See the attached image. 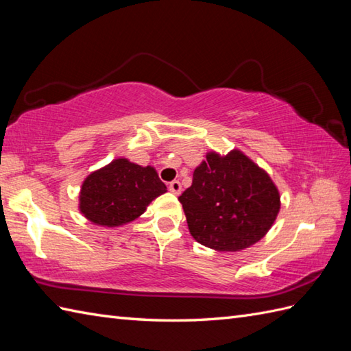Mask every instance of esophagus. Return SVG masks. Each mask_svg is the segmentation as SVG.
Returning a JSON list of instances; mask_svg holds the SVG:
<instances>
[{"instance_id":"obj_1","label":"esophagus","mask_w":351,"mask_h":351,"mask_svg":"<svg viewBox=\"0 0 351 351\" xmlns=\"http://www.w3.org/2000/svg\"><path fill=\"white\" fill-rule=\"evenodd\" d=\"M168 188H169V191H171V192L176 193V195H178V193L182 192V183L178 182V180H174V182H171V183H169Z\"/></svg>"}]
</instances>
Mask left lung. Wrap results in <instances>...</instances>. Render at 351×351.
Segmentation results:
<instances>
[{"label":"left lung","instance_id":"8db88e82","mask_svg":"<svg viewBox=\"0 0 351 351\" xmlns=\"http://www.w3.org/2000/svg\"><path fill=\"white\" fill-rule=\"evenodd\" d=\"M182 202L192 237L215 251L236 252L261 240L281 208L266 171L239 150L210 152L193 171Z\"/></svg>","mask_w":351,"mask_h":351}]
</instances>
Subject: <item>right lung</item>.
I'll return each instance as SVG.
<instances>
[{
    "instance_id": "1",
    "label": "right lung",
    "mask_w": 351,
    "mask_h": 351,
    "mask_svg": "<svg viewBox=\"0 0 351 351\" xmlns=\"http://www.w3.org/2000/svg\"><path fill=\"white\" fill-rule=\"evenodd\" d=\"M167 192L153 167H139L128 159H114L85 178L80 210L100 227H120L141 216L147 206Z\"/></svg>"
}]
</instances>
